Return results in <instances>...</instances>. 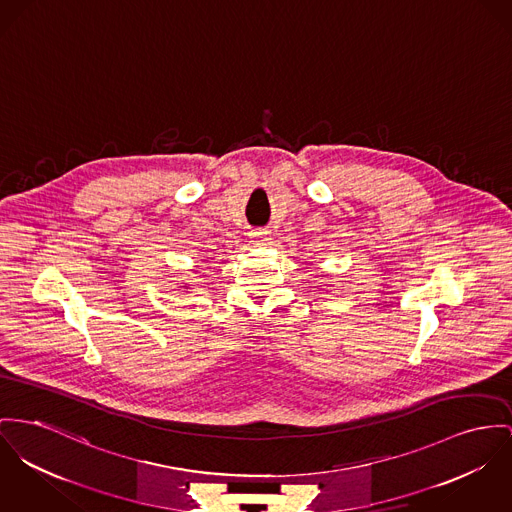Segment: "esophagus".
I'll use <instances>...</instances> for the list:
<instances>
[{"mask_svg": "<svg viewBox=\"0 0 512 512\" xmlns=\"http://www.w3.org/2000/svg\"><path fill=\"white\" fill-rule=\"evenodd\" d=\"M253 239H255V241H257V243H265V241H267V239H269V236H267V232H261V230H259V232H253Z\"/></svg>", "mask_w": 512, "mask_h": 512, "instance_id": "1", "label": "esophagus"}]
</instances>
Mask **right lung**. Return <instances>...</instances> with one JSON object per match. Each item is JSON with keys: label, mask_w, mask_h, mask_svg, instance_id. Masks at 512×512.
<instances>
[{"label": "right lung", "mask_w": 512, "mask_h": 512, "mask_svg": "<svg viewBox=\"0 0 512 512\" xmlns=\"http://www.w3.org/2000/svg\"><path fill=\"white\" fill-rule=\"evenodd\" d=\"M185 290H187V288H185Z\"/></svg>", "instance_id": "1"}]
</instances>
